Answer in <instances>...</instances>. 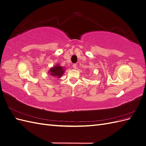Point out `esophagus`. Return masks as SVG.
Returning <instances> with one entry per match:
<instances>
[{"mask_svg":"<svg viewBox=\"0 0 146 146\" xmlns=\"http://www.w3.org/2000/svg\"><path fill=\"white\" fill-rule=\"evenodd\" d=\"M72 67L74 68V69H76L77 68V64H74L72 65Z\"/></svg>","mask_w":146,"mask_h":146,"instance_id":"1","label":"esophagus"}]
</instances>
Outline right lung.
I'll return each mask as SVG.
<instances>
[{
	"instance_id": "obj_1",
	"label": "right lung",
	"mask_w": 146,
	"mask_h": 146,
	"mask_svg": "<svg viewBox=\"0 0 146 146\" xmlns=\"http://www.w3.org/2000/svg\"><path fill=\"white\" fill-rule=\"evenodd\" d=\"M64 70L63 67H61L59 65H56L54 68L50 70V74L53 77H56V78H60L64 73Z\"/></svg>"
}]
</instances>
